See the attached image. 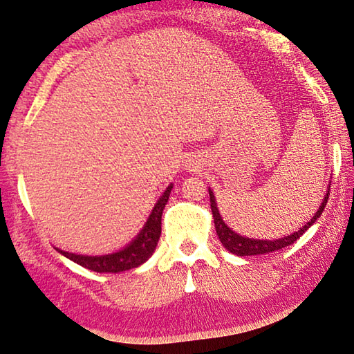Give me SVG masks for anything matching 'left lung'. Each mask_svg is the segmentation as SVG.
I'll return each mask as SVG.
<instances>
[{
  "label": "left lung",
  "mask_w": 354,
  "mask_h": 354,
  "mask_svg": "<svg viewBox=\"0 0 354 354\" xmlns=\"http://www.w3.org/2000/svg\"><path fill=\"white\" fill-rule=\"evenodd\" d=\"M209 194H210V209H212V214H214V223H215L216 234H218L220 241L223 245H225L227 252L237 254V257H253V254H264V253L277 252V250H281L288 245H291V243H295L297 239L301 237L302 234L306 232L308 227L319 218V215L323 214V210L329 199V192H328L324 196V201L322 203V205H319V209L317 210V214H315L313 218L307 221V225L302 226L297 232H292L291 236H285L283 239H277V241H257V239H248V237L239 236V234L230 230V227L225 225V221H223L218 209H216L215 196L210 192V189H209Z\"/></svg>",
  "instance_id": "8db88e82"
}]
</instances>
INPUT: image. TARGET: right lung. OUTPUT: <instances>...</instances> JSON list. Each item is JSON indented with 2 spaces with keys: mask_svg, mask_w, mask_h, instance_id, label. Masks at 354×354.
Here are the masks:
<instances>
[{
  "mask_svg": "<svg viewBox=\"0 0 354 354\" xmlns=\"http://www.w3.org/2000/svg\"><path fill=\"white\" fill-rule=\"evenodd\" d=\"M172 185L166 188V192L162 193L158 203L151 210V214L147 220L144 230L139 232V236L134 239V241L129 243L128 247L112 254H104V257H84V254H75L69 252H63V250H58L63 257L69 258L74 263H77L85 269L95 270V272H112V274H117V272L129 270L133 268H138L147 259L151 257V253L155 252L156 243L160 241L161 236V215L162 210L166 207L167 199H169Z\"/></svg>",
  "mask_w": 354,
  "mask_h": 354,
  "instance_id": "obj_1",
  "label": "right lung"
}]
</instances>
